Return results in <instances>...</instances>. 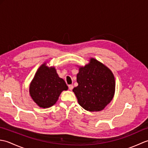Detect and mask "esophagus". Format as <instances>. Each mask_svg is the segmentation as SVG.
Instances as JSON below:
<instances>
[{
  "mask_svg": "<svg viewBox=\"0 0 148 148\" xmlns=\"http://www.w3.org/2000/svg\"><path fill=\"white\" fill-rule=\"evenodd\" d=\"M73 88H74V86H73V85H72V84H71V85H69V89L70 90H72V89H73Z\"/></svg>",
  "mask_w": 148,
  "mask_h": 148,
  "instance_id": "esophagus-1",
  "label": "esophagus"
}]
</instances>
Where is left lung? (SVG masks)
Wrapping results in <instances>:
<instances>
[{"mask_svg": "<svg viewBox=\"0 0 148 148\" xmlns=\"http://www.w3.org/2000/svg\"><path fill=\"white\" fill-rule=\"evenodd\" d=\"M78 86L72 90L79 104L86 111H100L111 102L115 93V79L110 69L97 60L79 67Z\"/></svg>", "mask_w": 148, "mask_h": 148, "instance_id": "8db88e82", "label": "left lung"}]
</instances>
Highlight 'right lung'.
<instances>
[{
	"instance_id": "1",
	"label": "right lung",
	"mask_w": 148,
	"mask_h": 148,
	"mask_svg": "<svg viewBox=\"0 0 148 148\" xmlns=\"http://www.w3.org/2000/svg\"><path fill=\"white\" fill-rule=\"evenodd\" d=\"M68 86L60 78L55 67L44 63L37 69L29 86L30 95L40 108H48L56 103L58 97Z\"/></svg>"
}]
</instances>
